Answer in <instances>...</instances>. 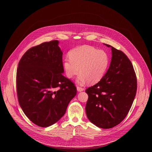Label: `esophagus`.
<instances>
[{"instance_id":"obj_1","label":"esophagus","mask_w":152,"mask_h":152,"mask_svg":"<svg viewBox=\"0 0 152 152\" xmlns=\"http://www.w3.org/2000/svg\"><path fill=\"white\" fill-rule=\"evenodd\" d=\"M84 90V89L83 88V87H79V86L77 87V91L78 92H81V91H83Z\"/></svg>"}]
</instances>
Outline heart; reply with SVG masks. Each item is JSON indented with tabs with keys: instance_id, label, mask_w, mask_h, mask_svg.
<instances>
[{
	"instance_id": "1",
	"label": "heart",
	"mask_w": 152,
	"mask_h": 152,
	"mask_svg": "<svg viewBox=\"0 0 152 152\" xmlns=\"http://www.w3.org/2000/svg\"><path fill=\"white\" fill-rule=\"evenodd\" d=\"M109 55L104 50L89 45L72 50L69 57L63 61V68L68 78H73L80 71L77 82L94 84L99 83L105 75L110 65Z\"/></svg>"
}]
</instances>
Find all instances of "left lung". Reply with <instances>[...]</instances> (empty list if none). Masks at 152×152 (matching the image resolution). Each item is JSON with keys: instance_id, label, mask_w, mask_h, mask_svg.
I'll list each match as a JSON object with an SVG mask.
<instances>
[{"instance_id": "left-lung-1", "label": "left lung", "mask_w": 152, "mask_h": 152, "mask_svg": "<svg viewBox=\"0 0 152 152\" xmlns=\"http://www.w3.org/2000/svg\"><path fill=\"white\" fill-rule=\"evenodd\" d=\"M110 67L101 80L86 90V105L89 121L103 129L117 126L126 118L137 92V77L127 56L113 47Z\"/></svg>"}]
</instances>
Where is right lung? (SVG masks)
Segmentation results:
<instances>
[{
  "label": "right lung",
  "instance_id": "right-lung-1",
  "mask_svg": "<svg viewBox=\"0 0 152 152\" xmlns=\"http://www.w3.org/2000/svg\"><path fill=\"white\" fill-rule=\"evenodd\" d=\"M54 40L31 47L17 71V91L26 116L40 127L57 123L76 94L75 84L64 76L63 52Z\"/></svg>",
  "mask_w": 152,
  "mask_h": 152
}]
</instances>
